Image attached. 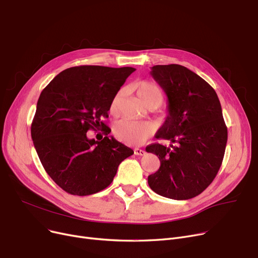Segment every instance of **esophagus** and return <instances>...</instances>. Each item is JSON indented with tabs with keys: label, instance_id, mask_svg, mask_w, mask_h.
Masks as SVG:
<instances>
[{
	"label": "esophagus",
	"instance_id": "obj_1",
	"mask_svg": "<svg viewBox=\"0 0 258 258\" xmlns=\"http://www.w3.org/2000/svg\"><path fill=\"white\" fill-rule=\"evenodd\" d=\"M134 154L136 155V156H144L145 155V151L140 150V148H135Z\"/></svg>",
	"mask_w": 258,
	"mask_h": 258
}]
</instances>
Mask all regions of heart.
I'll list each match as a JSON object with an SVG mask.
<instances>
[{"mask_svg":"<svg viewBox=\"0 0 258 258\" xmlns=\"http://www.w3.org/2000/svg\"><path fill=\"white\" fill-rule=\"evenodd\" d=\"M139 100L145 105H154L158 107L163 102V93L161 89L150 81H140L135 86ZM121 94L118 93L111 103V111L115 113L118 108V103ZM151 126L144 122H135L127 120H120L114 125L113 133L116 139L130 145H140L144 143L150 135Z\"/></svg>","mask_w":258,"mask_h":258,"instance_id":"b5f03b06","label":"heart"}]
</instances>
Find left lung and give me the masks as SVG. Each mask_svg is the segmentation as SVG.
<instances>
[{
	"instance_id": "obj_1",
	"label": "left lung",
	"mask_w": 258,
	"mask_h": 258,
	"mask_svg": "<svg viewBox=\"0 0 258 258\" xmlns=\"http://www.w3.org/2000/svg\"><path fill=\"white\" fill-rule=\"evenodd\" d=\"M151 75L168 103L155 137L171 143L146 146L161 163L148 175V185L168 199H192L211 184L223 162L228 132L219 97L207 81L181 64L154 66Z\"/></svg>"
}]
</instances>
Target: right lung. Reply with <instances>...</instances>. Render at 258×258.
<instances>
[{"instance_id":"add662e5","label":"right lung","mask_w":258,"mask_h":258,"mask_svg":"<svg viewBox=\"0 0 258 258\" xmlns=\"http://www.w3.org/2000/svg\"><path fill=\"white\" fill-rule=\"evenodd\" d=\"M132 67H72L60 72L40 93L31 124V137L42 164L61 189L90 196L110 185L119 164L132 148L108 137L111 103ZM89 129H101V142L89 140Z\"/></svg>"}]
</instances>
